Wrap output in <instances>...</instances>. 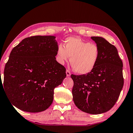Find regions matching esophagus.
<instances>
[{
	"label": "esophagus",
	"mask_w": 133,
	"mask_h": 133,
	"mask_svg": "<svg viewBox=\"0 0 133 133\" xmlns=\"http://www.w3.org/2000/svg\"><path fill=\"white\" fill-rule=\"evenodd\" d=\"M66 73V75H67V76H70L71 75V73L70 72V71H69V70H67Z\"/></svg>",
	"instance_id": "1"
}]
</instances>
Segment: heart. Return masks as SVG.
<instances>
[{"mask_svg":"<svg viewBox=\"0 0 133 133\" xmlns=\"http://www.w3.org/2000/svg\"><path fill=\"white\" fill-rule=\"evenodd\" d=\"M99 48L94 43L83 41L78 38L70 37L57 50V61L61 64L69 61L75 72L86 75L94 70L99 58Z\"/></svg>","mask_w":133,"mask_h":133,"instance_id":"b5f03b06","label":"heart"}]
</instances>
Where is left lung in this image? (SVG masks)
I'll return each instance as SVG.
<instances>
[{
  "label": "left lung",
  "instance_id": "8db88e82",
  "mask_svg": "<svg viewBox=\"0 0 133 133\" xmlns=\"http://www.w3.org/2000/svg\"><path fill=\"white\" fill-rule=\"evenodd\" d=\"M99 48L96 67L86 75H71L73 99L80 110L99 114L115 104L124 85L123 62L117 49L100 37H91Z\"/></svg>",
  "mask_w": 133,
  "mask_h": 133
}]
</instances>
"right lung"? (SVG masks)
<instances>
[{"mask_svg":"<svg viewBox=\"0 0 133 133\" xmlns=\"http://www.w3.org/2000/svg\"><path fill=\"white\" fill-rule=\"evenodd\" d=\"M55 38H26L10 52L3 85L10 102L21 110H46L53 101L54 88L66 77V68L56 60Z\"/></svg>","mask_w":133,"mask_h":133,"instance_id":"right-lung-1","label":"right lung"}]
</instances>
